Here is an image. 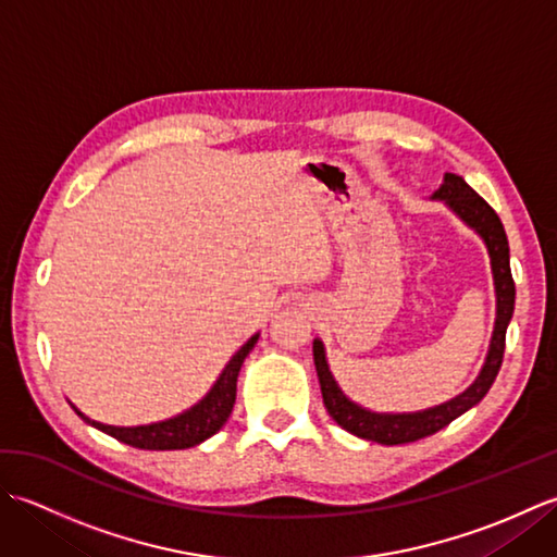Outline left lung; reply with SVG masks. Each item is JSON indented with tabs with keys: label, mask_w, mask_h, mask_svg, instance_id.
Listing matches in <instances>:
<instances>
[{
	"label": "left lung",
	"mask_w": 557,
	"mask_h": 557,
	"mask_svg": "<svg viewBox=\"0 0 557 557\" xmlns=\"http://www.w3.org/2000/svg\"><path fill=\"white\" fill-rule=\"evenodd\" d=\"M433 198L445 200L449 210H455L461 222H467L483 242H486L488 256H491V270H493V285H495V327L488 347V357L479 377L471 383L465 393L453 397L445 405H437L423 411L411 413H377L371 409L359 407L342 393L337 381L330 373V366L325 359V347L321 339H313V361L318 383H321L323 405L330 417L337 421V425L349 431L351 435L363 437V441H373L381 445H401L421 441L425 435H433L447 423H453L461 413L469 411L474 405L486 397L495 375L500 371L503 354H505V333L507 325L512 321L515 313V280L510 270V244H507V234L503 222L486 200H483L474 188H471L461 176L445 174L441 188L433 194Z\"/></svg>",
	"instance_id": "8db88e82"
}]
</instances>
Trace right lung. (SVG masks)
I'll use <instances>...</instances> for the list:
<instances>
[{
  "label": "right lung",
  "instance_id": "add662e5",
  "mask_svg": "<svg viewBox=\"0 0 557 557\" xmlns=\"http://www.w3.org/2000/svg\"><path fill=\"white\" fill-rule=\"evenodd\" d=\"M256 342H258V335H253L239 351L234 354L230 363L224 366V371L220 373L215 385L210 387V393L200 399L198 405L176 413L172 419L148 423V425H108V423L88 419L86 413H81L76 407L74 409L83 421L92 425V429L108 433L116 437L120 443H126L138 449H186V447L200 445L227 423L234 399H236V377H239L242 363L248 357V351L253 349Z\"/></svg>",
  "mask_w": 557,
  "mask_h": 557
}]
</instances>
